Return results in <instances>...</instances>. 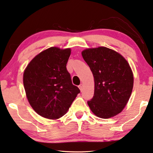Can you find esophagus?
Wrapping results in <instances>:
<instances>
[{"label": "esophagus", "mask_w": 153, "mask_h": 153, "mask_svg": "<svg viewBox=\"0 0 153 153\" xmlns=\"http://www.w3.org/2000/svg\"><path fill=\"white\" fill-rule=\"evenodd\" d=\"M83 84H80L79 86V88H80V91H82V89H83Z\"/></svg>", "instance_id": "34e87169"}]
</instances>
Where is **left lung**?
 <instances>
[{
    "instance_id": "1",
    "label": "left lung",
    "mask_w": 153,
    "mask_h": 153,
    "mask_svg": "<svg viewBox=\"0 0 153 153\" xmlns=\"http://www.w3.org/2000/svg\"><path fill=\"white\" fill-rule=\"evenodd\" d=\"M82 56L93 73L94 96L87 102L91 111L102 119L121 112L128 102L133 88V74L124 57L104 47L87 48Z\"/></svg>"
}]
</instances>
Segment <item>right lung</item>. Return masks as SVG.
Listing matches in <instances>:
<instances>
[{
    "label": "right lung",
    "instance_id": "add662e5",
    "mask_svg": "<svg viewBox=\"0 0 153 153\" xmlns=\"http://www.w3.org/2000/svg\"><path fill=\"white\" fill-rule=\"evenodd\" d=\"M71 51L51 47L34 57L25 68L23 84L27 99L37 114L58 119L80 93L72 83L67 64Z\"/></svg>",
    "mask_w": 153,
    "mask_h": 153
}]
</instances>
